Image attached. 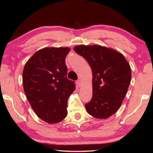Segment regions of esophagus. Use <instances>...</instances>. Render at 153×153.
Listing matches in <instances>:
<instances>
[{"mask_svg": "<svg viewBox=\"0 0 153 153\" xmlns=\"http://www.w3.org/2000/svg\"><path fill=\"white\" fill-rule=\"evenodd\" d=\"M76 84L78 85V87H80V86H81V85H82V82H81L80 80H78L76 81Z\"/></svg>", "mask_w": 153, "mask_h": 153, "instance_id": "1", "label": "esophagus"}]
</instances>
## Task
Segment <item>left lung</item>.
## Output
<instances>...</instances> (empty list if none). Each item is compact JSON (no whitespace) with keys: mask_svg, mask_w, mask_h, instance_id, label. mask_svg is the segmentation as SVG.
<instances>
[{"mask_svg":"<svg viewBox=\"0 0 153 153\" xmlns=\"http://www.w3.org/2000/svg\"><path fill=\"white\" fill-rule=\"evenodd\" d=\"M74 50L86 59L92 69V98L85 104L88 114L106 119L121 105L131 82V71L124 55L100 45H78Z\"/></svg>","mask_w":153,"mask_h":153,"instance_id":"left-lung-1","label":"left lung"}]
</instances>
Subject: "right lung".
I'll list each match as a JSON object with an SVG mask.
<instances>
[{
  "instance_id": "add662e5",
  "label": "right lung",
  "mask_w": 153,
  "mask_h": 153,
  "mask_svg": "<svg viewBox=\"0 0 153 153\" xmlns=\"http://www.w3.org/2000/svg\"><path fill=\"white\" fill-rule=\"evenodd\" d=\"M70 48L50 47L32 55L23 71V86L35 114L49 124L58 123L67 116L68 100L75 89L67 78L65 59Z\"/></svg>"
}]
</instances>
